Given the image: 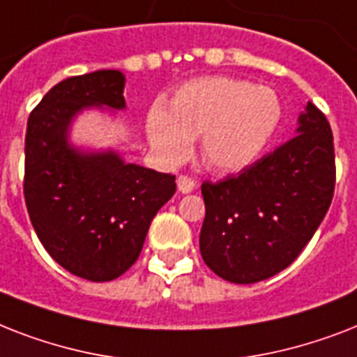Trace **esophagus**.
<instances>
[{"label": "esophagus", "mask_w": 357, "mask_h": 357, "mask_svg": "<svg viewBox=\"0 0 357 357\" xmlns=\"http://www.w3.org/2000/svg\"><path fill=\"white\" fill-rule=\"evenodd\" d=\"M196 187V181L192 178H190V176H185V174H181V176H179L178 178V189H179V192H190V190L195 189Z\"/></svg>", "instance_id": "1"}]
</instances>
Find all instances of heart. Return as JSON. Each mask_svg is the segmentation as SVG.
<instances>
[{"label": "heart", "mask_w": 357, "mask_h": 357, "mask_svg": "<svg viewBox=\"0 0 357 357\" xmlns=\"http://www.w3.org/2000/svg\"><path fill=\"white\" fill-rule=\"evenodd\" d=\"M283 105L268 86L235 77H202L174 92L165 109L148 114V139L168 162L183 161L202 139L207 167L235 172L259 159L278 133Z\"/></svg>", "instance_id": "b5f03b06"}]
</instances>
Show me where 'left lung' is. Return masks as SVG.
I'll return each instance as SVG.
<instances>
[{
	"instance_id": "obj_1",
	"label": "left lung",
	"mask_w": 357,
	"mask_h": 357,
	"mask_svg": "<svg viewBox=\"0 0 357 357\" xmlns=\"http://www.w3.org/2000/svg\"><path fill=\"white\" fill-rule=\"evenodd\" d=\"M298 122V135L274 151L202 183V257L228 282L255 283L287 268L326 217L335 189L332 128L313 103Z\"/></svg>"
}]
</instances>
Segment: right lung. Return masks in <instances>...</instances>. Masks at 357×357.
<instances>
[{
	"instance_id": "obj_1",
	"label": "right lung",
	"mask_w": 357,
	"mask_h": 357,
	"mask_svg": "<svg viewBox=\"0 0 357 357\" xmlns=\"http://www.w3.org/2000/svg\"><path fill=\"white\" fill-rule=\"evenodd\" d=\"M119 70L61 81L27 120L24 196L47 254L75 276L111 282L139 259L151 218L176 192V176L126 165L116 153L83 155L66 129L86 105L126 107Z\"/></svg>"
}]
</instances>
